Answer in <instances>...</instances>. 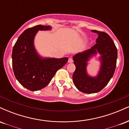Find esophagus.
<instances>
[{"label":"esophagus","mask_w":129,"mask_h":129,"mask_svg":"<svg viewBox=\"0 0 129 129\" xmlns=\"http://www.w3.org/2000/svg\"><path fill=\"white\" fill-rule=\"evenodd\" d=\"M73 62V59L72 58V57H70V58L69 59V60H68V62L69 63H72Z\"/></svg>","instance_id":"34e87169"}]
</instances>
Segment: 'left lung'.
Returning <instances> with one entry per match:
<instances>
[{"label":"left lung","mask_w":129,"mask_h":129,"mask_svg":"<svg viewBox=\"0 0 129 129\" xmlns=\"http://www.w3.org/2000/svg\"><path fill=\"white\" fill-rule=\"evenodd\" d=\"M91 31L98 35L95 45L73 57L76 66L73 75L74 84L80 91L85 93L99 92L107 85L115 72L118 56L116 46L108 34L96 30ZM98 54H100V68L97 75L93 77L87 72V66L88 62Z\"/></svg>","instance_id":"8db88e82"}]
</instances>
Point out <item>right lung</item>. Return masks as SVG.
<instances>
[{
  "instance_id": "1",
  "label": "right lung",
  "mask_w": 129,
  "mask_h": 129,
  "mask_svg": "<svg viewBox=\"0 0 129 129\" xmlns=\"http://www.w3.org/2000/svg\"><path fill=\"white\" fill-rule=\"evenodd\" d=\"M51 26L37 25L26 29L19 37L12 52L14 74L23 87L31 91L42 89L48 85L56 72L66 64L68 57H43L35 46L39 31H50Z\"/></svg>"
}]
</instances>
